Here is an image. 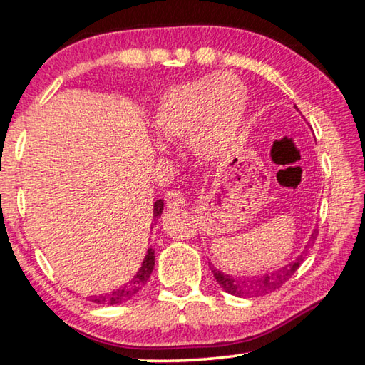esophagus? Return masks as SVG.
I'll return each instance as SVG.
<instances>
[{
    "label": "esophagus",
    "mask_w": 365,
    "mask_h": 365,
    "mask_svg": "<svg viewBox=\"0 0 365 365\" xmlns=\"http://www.w3.org/2000/svg\"><path fill=\"white\" fill-rule=\"evenodd\" d=\"M165 205L169 207H180V206H187V200H185L183 193L177 190H172L165 193Z\"/></svg>",
    "instance_id": "34e87169"
}]
</instances>
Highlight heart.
<instances>
[{
    "instance_id": "obj_1",
    "label": "heart",
    "mask_w": 365,
    "mask_h": 365,
    "mask_svg": "<svg viewBox=\"0 0 365 365\" xmlns=\"http://www.w3.org/2000/svg\"><path fill=\"white\" fill-rule=\"evenodd\" d=\"M248 109V88L228 72L170 86L159 98L151 127L160 143L188 138L197 158L214 159L237 140Z\"/></svg>"
}]
</instances>
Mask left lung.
<instances>
[{
    "instance_id": "8db88e82",
    "label": "left lung",
    "mask_w": 365,
    "mask_h": 365,
    "mask_svg": "<svg viewBox=\"0 0 365 365\" xmlns=\"http://www.w3.org/2000/svg\"><path fill=\"white\" fill-rule=\"evenodd\" d=\"M317 238V228H314V232L309 237V243L306 245V250L302 251V255L296 257V261L287 264L285 267L274 272H265L262 275H243V277H233L230 274H224L222 270H217L215 267H211L215 280L224 288V292L230 293L233 296H264L267 293L275 292L277 288H280L289 277H292L296 270L299 269V265L304 261V255L307 250L311 248L314 240ZM211 265V264H209Z\"/></svg>"
}]
</instances>
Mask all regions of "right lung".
<instances>
[{"label": "right lung", "instance_id": "add662e5", "mask_svg": "<svg viewBox=\"0 0 365 365\" xmlns=\"http://www.w3.org/2000/svg\"><path fill=\"white\" fill-rule=\"evenodd\" d=\"M163 209H164V201L158 200L153 206V217L159 219L160 214H163ZM153 269H154V250L150 246L146 251L143 262H141V267L138 269L137 274H135L132 279L125 283V285H122L120 288H117L110 293L95 296V298H91V301H95L96 304H108V306H115V304H122V302H127L146 285V282L150 280V277L153 274Z\"/></svg>", "mask_w": 365, "mask_h": 365}]
</instances>
